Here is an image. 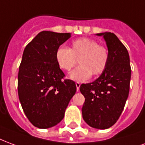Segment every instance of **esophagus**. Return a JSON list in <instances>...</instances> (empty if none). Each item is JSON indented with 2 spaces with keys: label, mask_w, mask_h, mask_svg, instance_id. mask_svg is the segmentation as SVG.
Wrapping results in <instances>:
<instances>
[{
  "label": "esophagus",
  "mask_w": 145,
  "mask_h": 145,
  "mask_svg": "<svg viewBox=\"0 0 145 145\" xmlns=\"http://www.w3.org/2000/svg\"><path fill=\"white\" fill-rule=\"evenodd\" d=\"M76 90L77 91H79L80 90V83H76Z\"/></svg>",
  "instance_id": "esophagus-1"
}]
</instances>
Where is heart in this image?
Returning a JSON list of instances; mask_svg holds the SVG:
<instances>
[{"instance_id":"obj_1","label":"heart","mask_w":145,"mask_h":145,"mask_svg":"<svg viewBox=\"0 0 145 145\" xmlns=\"http://www.w3.org/2000/svg\"><path fill=\"white\" fill-rule=\"evenodd\" d=\"M106 47L89 38H80L71 42L69 48L61 45L56 51V60L63 70H70L79 59L80 65L70 72L69 77L76 81H85L93 76L103 73L109 62Z\"/></svg>"}]
</instances>
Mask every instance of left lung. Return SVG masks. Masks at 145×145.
Masks as SVG:
<instances>
[{"mask_svg":"<svg viewBox=\"0 0 145 145\" xmlns=\"http://www.w3.org/2000/svg\"><path fill=\"white\" fill-rule=\"evenodd\" d=\"M103 36L109 52L107 67L90 83H83L80 90L85 97L82 108L83 120L89 126L107 129L119 119L128 97L131 69L126 47L111 32Z\"/></svg>","mask_w":145,"mask_h":145,"instance_id":"8db88e82","label":"left lung"}]
</instances>
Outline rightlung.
Masks as SVG:
<instances>
[{
	"instance_id": "obj_1",
	"label": "right lung",
	"mask_w": 145,
	"mask_h": 145,
	"mask_svg": "<svg viewBox=\"0 0 145 145\" xmlns=\"http://www.w3.org/2000/svg\"><path fill=\"white\" fill-rule=\"evenodd\" d=\"M70 33L43 31L25 47L19 66L18 91L20 103L31 123L41 129L56 126L76 91L74 81L56 60V51Z\"/></svg>"
}]
</instances>
